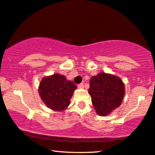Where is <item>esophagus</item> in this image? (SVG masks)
<instances>
[{"label":"esophagus","mask_w":155,"mask_h":155,"mask_svg":"<svg viewBox=\"0 0 155 155\" xmlns=\"http://www.w3.org/2000/svg\"><path fill=\"white\" fill-rule=\"evenodd\" d=\"M78 87L81 88V89H82V88H84V84L83 83H80V84H78Z\"/></svg>","instance_id":"1"}]
</instances>
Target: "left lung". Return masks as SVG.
<instances>
[{
	"label": "left lung",
	"instance_id": "8db88e82",
	"mask_svg": "<svg viewBox=\"0 0 155 155\" xmlns=\"http://www.w3.org/2000/svg\"><path fill=\"white\" fill-rule=\"evenodd\" d=\"M89 94L92 104L99 116H105L118 107L125 95V84L120 78L100 73L90 80Z\"/></svg>",
	"mask_w": 155,
	"mask_h": 155
}]
</instances>
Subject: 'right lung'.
Masks as SVG:
<instances>
[{
  "mask_svg": "<svg viewBox=\"0 0 155 155\" xmlns=\"http://www.w3.org/2000/svg\"><path fill=\"white\" fill-rule=\"evenodd\" d=\"M77 86L67 80L63 75L55 73L42 78L39 87V94L42 101L54 111H60L67 108Z\"/></svg>",
  "mask_w": 155,
  "mask_h": 155,
  "instance_id": "obj_1",
  "label": "right lung"
}]
</instances>
